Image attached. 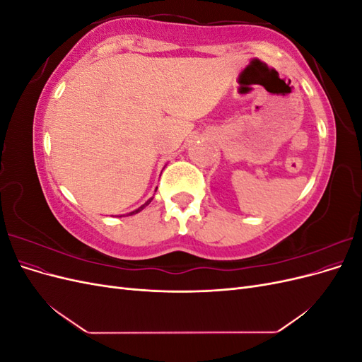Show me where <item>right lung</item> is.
<instances>
[{
    "mask_svg": "<svg viewBox=\"0 0 362 362\" xmlns=\"http://www.w3.org/2000/svg\"><path fill=\"white\" fill-rule=\"evenodd\" d=\"M156 192H157V190H156ZM151 201H152V198H151V199H148V201H146V202H145L144 205H140V206L137 208V210H134V211H131V213H128L127 216H133V214H137V213H140L141 210H144V208H145L146 205H149V202H151Z\"/></svg>",
    "mask_w": 362,
    "mask_h": 362,
    "instance_id": "obj_1",
    "label": "right lung"
}]
</instances>
